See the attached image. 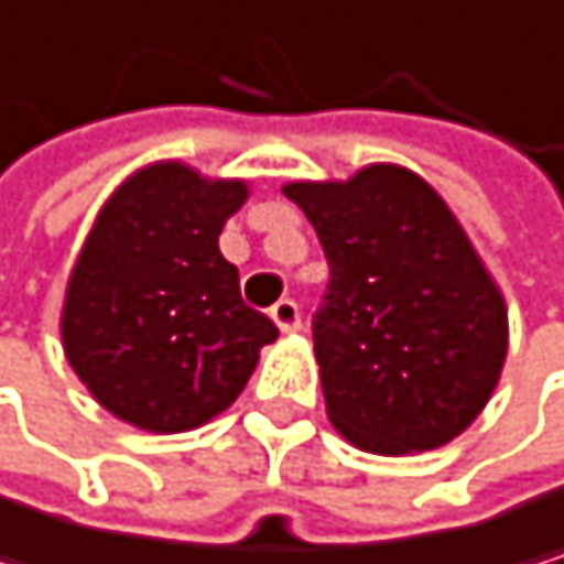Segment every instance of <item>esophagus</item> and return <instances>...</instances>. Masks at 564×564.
Here are the masks:
<instances>
[{
    "label": "esophagus",
    "mask_w": 564,
    "mask_h": 564,
    "mask_svg": "<svg viewBox=\"0 0 564 564\" xmlns=\"http://www.w3.org/2000/svg\"><path fill=\"white\" fill-rule=\"evenodd\" d=\"M270 317H273V324L284 335H291V332H297L301 328V307L291 301V297H284V301H276L273 307H270Z\"/></svg>",
    "instance_id": "34e87169"
}]
</instances>
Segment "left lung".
Returning a JSON list of instances; mask_svg holds the SVG:
<instances>
[{
    "label": "left lung",
    "mask_w": 564,
    "mask_h": 564,
    "mask_svg": "<svg viewBox=\"0 0 564 564\" xmlns=\"http://www.w3.org/2000/svg\"><path fill=\"white\" fill-rule=\"evenodd\" d=\"M332 267L314 355L332 426L405 457L460 436L508 358V304L440 192L402 165L288 182Z\"/></svg>",
    "instance_id": "1"
}]
</instances>
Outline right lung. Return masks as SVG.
I'll return each mask as SVG.
<instances>
[{
	"label": "right lung",
	"mask_w": 564,
	"mask_h": 564,
	"mask_svg": "<svg viewBox=\"0 0 564 564\" xmlns=\"http://www.w3.org/2000/svg\"><path fill=\"white\" fill-rule=\"evenodd\" d=\"M243 178L151 162L107 199L67 280L59 338L87 392L148 433H185L236 402L276 338L219 253Z\"/></svg>",
	"instance_id": "obj_1"
}]
</instances>
